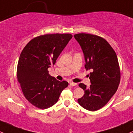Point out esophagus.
Listing matches in <instances>:
<instances>
[{
	"label": "esophagus",
	"mask_w": 133,
	"mask_h": 133,
	"mask_svg": "<svg viewBox=\"0 0 133 133\" xmlns=\"http://www.w3.org/2000/svg\"><path fill=\"white\" fill-rule=\"evenodd\" d=\"M69 85H70L71 86H75V85H76V84L74 82H70L69 83Z\"/></svg>",
	"instance_id": "esophagus-1"
}]
</instances>
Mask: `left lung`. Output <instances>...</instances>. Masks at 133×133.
<instances>
[{
  "instance_id": "8db88e82",
  "label": "left lung",
  "mask_w": 133,
  "mask_h": 133,
  "mask_svg": "<svg viewBox=\"0 0 133 133\" xmlns=\"http://www.w3.org/2000/svg\"><path fill=\"white\" fill-rule=\"evenodd\" d=\"M82 49L85 68L91 69L89 88L80 83L84 96L78 99L82 108L95 111L103 108L117 91L120 71L116 53L104 38L97 35L78 33L74 35Z\"/></svg>"
}]
</instances>
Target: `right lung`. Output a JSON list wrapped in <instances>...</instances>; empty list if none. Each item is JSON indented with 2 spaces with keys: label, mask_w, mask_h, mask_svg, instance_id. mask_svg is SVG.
Masks as SVG:
<instances>
[{
  "label": "right lung",
  "mask_w": 133,
  "mask_h": 133,
  "mask_svg": "<svg viewBox=\"0 0 133 133\" xmlns=\"http://www.w3.org/2000/svg\"><path fill=\"white\" fill-rule=\"evenodd\" d=\"M71 34H47L35 37L21 52L17 65V78L25 98L37 108L44 109L57 102L68 86L49 74L48 69L56 60L69 41Z\"/></svg>",
  "instance_id": "right-lung-1"
}]
</instances>
